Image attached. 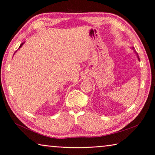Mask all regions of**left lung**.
I'll return each mask as SVG.
<instances>
[{
  "instance_id": "8db88e82",
  "label": "left lung",
  "mask_w": 155,
  "mask_h": 155,
  "mask_svg": "<svg viewBox=\"0 0 155 155\" xmlns=\"http://www.w3.org/2000/svg\"><path fill=\"white\" fill-rule=\"evenodd\" d=\"M137 55H138V54H137ZM138 60H139V58H138Z\"/></svg>"
}]
</instances>
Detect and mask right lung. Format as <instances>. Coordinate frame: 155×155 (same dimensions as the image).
Listing matches in <instances>:
<instances>
[{
    "instance_id": "add662e5",
    "label": "right lung",
    "mask_w": 155,
    "mask_h": 155,
    "mask_svg": "<svg viewBox=\"0 0 155 155\" xmlns=\"http://www.w3.org/2000/svg\"><path fill=\"white\" fill-rule=\"evenodd\" d=\"M23 44H24V42H23V43H22V44H21V45H20V46H19V48H21V46H22V45H23Z\"/></svg>"
}]
</instances>
